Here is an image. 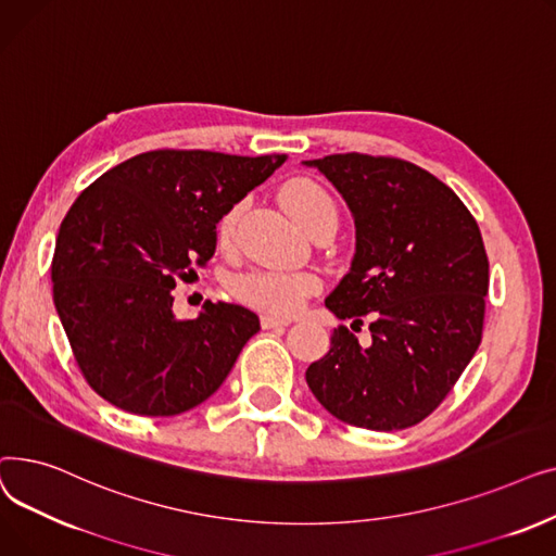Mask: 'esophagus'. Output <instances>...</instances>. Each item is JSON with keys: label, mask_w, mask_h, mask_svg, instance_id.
I'll return each mask as SVG.
<instances>
[{"label": "esophagus", "mask_w": 556, "mask_h": 556, "mask_svg": "<svg viewBox=\"0 0 556 556\" xmlns=\"http://www.w3.org/2000/svg\"><path fill=\"white\" fill-rule=\"evenodd\" d=\"M288 325H290L288 317H279V315H273V313L261 315V327L263 329H281V327H288Z\"/></svg>", "instance_id": "34e87169"}]
</instances>
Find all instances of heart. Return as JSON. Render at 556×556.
Wrapping results in <instances>:
<instances>
[{"mask_svg":"<svg viewBox=\"0 0 556 556\" xmlns=\"http://www.w3.org/2000/svg\"><path fill=\"white\" fill-rule=\"evenodd\" d=\"M283 207L295 218V223L308 233L315 225L327 218H338L336 202L331 193L311 178L290 180L281 191ZM243 202L231 204L216 225L218 245L229 248L233 231H237ZM319 281L311 273L290 270H254L233 279V293L250 306H256L273 315H290L302 308L304 300L315 293Z\"/></svg>","mask_w":556,"mask_h":556,"instance_id":"obj_1","label":"heart"}]
</instances>
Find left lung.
<instances>
[{"mask_svg": "<svg viewBox=\"0 0 556 556\" xmlns=\"http://www.w3.org/2000/svg\"><path fill=\"white\" fill-rule=\"evenodd\" d=\"M302 164L336 187L356 227L352 266L325 304L354 325L371 317L369 344L336 329L306 383L344 424L415 426L482 340L489 261L478 223L453 189L410 162L340 153Z\"/></svg>", "mask_w": 556, "mask_h": 556, "instance_id": "obj_1", "label": "left lung"}]
</instances>
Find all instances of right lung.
Listing matches in <instances>:
<instances>
[{
    "mask_svg": "<svg viewBox=\"0 0 556 556\" xmlns=\"http://www.w3.org/2000/svg\"><path fill=\"white\" fill-rule=\"evenodd\" d=\"M283 162L151 151L76 198L55 239L53 304L99 396L132 415L173 417L223 386L258 317L204 302L198 317L180 319L170 290L212 258L220 216Z\"/></svg>",
    "mask_w": 556,
    "mask_h": 556,
    "instance_id": "obj_1",
    "label": "right lung"
}]
</instances>
